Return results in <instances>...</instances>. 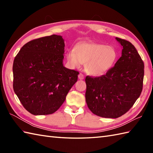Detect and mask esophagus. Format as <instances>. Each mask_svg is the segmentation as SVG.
<instances>
[{
	"label": "esophagus",
	"mask_w": 153,
	"mask_h": 153,
	"mask_svg": "<svg viewBox=\"0 0 153 153\" xmlns=\"http://www.w3.org/2000/svg\"><path fill=\"white\" fill-rule=\"evenodd\" d=\"M78 78H79V79H84V76L82 74H79L78 75Z\"/></svg>",
	"instance_id": "esophagus-1"
}]
</instances>
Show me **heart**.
Listing matches in <instances>:
<instances>
[{
	"label": "heart",
	"instance_id": "obj_1",
	"mask_svg": "<svg viewBox=\"0 0 153 153\" xmlns=\"http://www.w3.org/2000/svg\"><path fill=\"white\" fill-rule=\"evenodd\" d=\"M68 62L72 67L85 65L86 72L90 76L99 77L108 73L116 63L118 54L112 46L93 42L77 43L73 50L66 54Z\"/></svg>",
	"mask_w": 153,
	"mask_h": 153
}]
</instances>
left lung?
Segmentation results:
<instances>
[{
  "instance_id": "1",
  "label": "left lung",
  "mask_w": 153,
  "mask_h": 153,
  "mask_svg": "<svg viewBox=\"0 0 153 153\" xmlns=\"http://www.w3.org/2000/svg\"><path fill=\"white\" fill-rule=\"evenodd\" d=\"M122 47V56L108 73L87 76L85 100L94 114L117 118L124 114L140 96L143 83L144 63L130 42L116 37Z\"/></svg>"
}]
</instances>
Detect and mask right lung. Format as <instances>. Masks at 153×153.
I'll list each match as a JSON object with an SVG mask.
<instances>
[{"mask_svg": "<svg viewBox=\"0 0 153 153\" xmlns=\"http://www.w3.org/2000/svg\"><path fill=\"white\" fill-rule=\"evenodd\" d=\"M64 40L53 35L25 44L13 63V88L33 115L55 112L77 81L79 72L63 65Z\"/></svg>", "mask_w": 153, "mask_h": 153, "instance_id": "add662e5", "label": "right lung"}]
</instances>
